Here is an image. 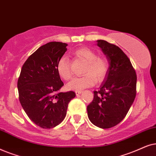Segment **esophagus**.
<instances>
[{
    "instance_id": "esophagus-1",
    "label": "esophagus",
    "mask_w": 156,
    "mask_h": 156,
    "mask_svg": "<svg viewBox=\"0 0 156 156\" xmlns=\"http://www.w3.org/2000/svg\"><path fill=\"white\" fill-rule=\"evenodd\" d=\"M81 93H82V90H76V95H80Z\"/></svg>"
}]
</instances>
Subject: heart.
<instances>
[{"instance_id":"heart-1","label":"heart","mask_w":156,"mask_h":156,"mask_svg":"<svg viewBox=\"0 0 156 156\" xmlns=\"http://www.w3.org/2000/svg\"><path fill=\"white\" fill-rule=\"evenodd\" d=\"M76 57L86 62L81 77H77L68 84L70 90H80L93 86L98 81H102L106 77L109 70L110 63L105 57L98 56L96 52L88 48H80L74 52ZM57 71L65 80L72 78L70 62L68 58L61 57L57 63Z\"/></svg>"}]
</instances>
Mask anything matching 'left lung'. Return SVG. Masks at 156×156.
I'll list each match as a JSON object with an SVG mask.
<instances>
[{"instance_id":"1","label":"left lung","mask_w":156,"mask_h":156,"mask_svg":"<svg viewBox=\"0 0 156 156\" xmlns=\"http://www.w3.org/2000/svg\"><path fill=\"white\" fill-rule=\"evenodd\" d=\"M110 63L109 70L99 90L87 107L89 120L101 128L118 125L127 115L136 95L137 76L130 59L117 45L97 41Z\"/></svg>"}]
</instances>
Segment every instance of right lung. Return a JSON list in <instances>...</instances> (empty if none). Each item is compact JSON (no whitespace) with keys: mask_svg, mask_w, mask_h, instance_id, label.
Segmentation results:
<instances>
[{"mask_svg":"<svg viewBox=\"0 0 156 156\" xmlns=\"http://www.w3.org/2000/svg\"><path fill=\"white\" fill-rule=\"evenodd\" d=\"M68 44L50 42L28 58L18 80L19 101L28 118L39 127L53 128L65 118L73 91L59 92L63 83L57 63L67 51Z\"/></svg>","mask_w":156,"mask_h":156,"instance_id":"obj_1","label":"right lung"}]
</instances>
